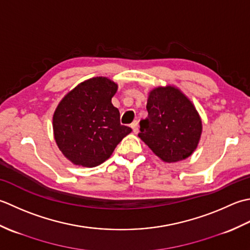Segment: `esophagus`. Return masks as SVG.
<instances>
[{"label":"esophagus","mask_w":250,"mask_h":250,"mask_svg":"<svg viewBox=\"0 0 250 250\" xmlns=\"http://www.w3.org/2000/svg\"><path fill=\"white\" fill-rule=\"evenodd\" d=\"M130 127L132 128V131L135 132V134H137V132L139 131V127H138V123L137 122H134V123H131Z\"/></svg>","instance_id":"1"}]
</instances>
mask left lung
I'll return each instance as SVG.
<instances>
[{
    "instance_id": "1",
    "label": "left lung",
    "mask_w": 250,
    "mask_h": 250,
    "mask_svg": "<svg viewBox=\"0 0 250 250\" xmlns=\"http://www.w3.org/2000/svg\"><path fill=\"white\" fill-rule=\"evenodd\" d=\"M147 118L140 121L139 137L164 162L189 157L196 149L202 122L194 105L171 86L150 93Z\"/></svg>"
}]
</instances>
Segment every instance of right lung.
Segmentation results:
<instances>
[{"label":"right lung","mask_w":250,"mask_h":250,"mask_svg":"<svg viewBox=\"0 0 250 250\" xmlns=\"http://www.w3.org/2000/svg\"><path fill=\"white\" fill-rule=\"evenodd\" d=\"M118 85L106 78H93L61 100L53 118L55 140L75 165L95 167L111 156L131 128L122 125L120 111L111 99Z\"/></svg>","instance_id":"add662e5"}]
</instances>
